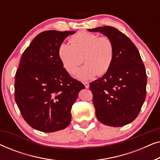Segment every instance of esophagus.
Here are the masks:
<instances>
[{
	"instance_id": "obj_1",
	"label": "esophagus",
	"mask_w": 160,
	"mask_h": 160,
	"mask_svg": "<svg viewBox=\"0 0 160 160\" xmlns=\"http://www.w3.org/2000/svg\"><path fill=\"white\" fill-rule=\"evenodd\" d=\"M84 86L87 89L89 88V82H84Z\"/></svg>"
}]
</instances>
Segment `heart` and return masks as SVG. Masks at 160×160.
I'll list each match as a JSON object with an SVG mask.
<instances>
[{
  "mask_svg": "<svg viewBox=\"0 0 160 160\" xmlns=\"http://www.w3.org/2000/svg\"><path fill=\"white\" fill-rule=\"evenodd\" d=\"M70 43L71 45L61 43L58 56L62 66L71 74L75 73L84 61L86 64L76 71V78L89 80L97 74L104 75L110 69L114 58V47L108 37L82 31L72 36Z\"/></svg>",
  "mask_w": 160,
  "mask_h": 160,
  "instance_id": "obj_1",
  "label": "heart"
}]
</instances>
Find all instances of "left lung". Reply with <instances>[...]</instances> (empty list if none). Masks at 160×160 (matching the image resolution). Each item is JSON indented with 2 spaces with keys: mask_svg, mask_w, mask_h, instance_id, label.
I'll use <instances>...</instances> for the list:
<instances>
[{
  "mask_svg": "<svg viewBox=\"0 0 160 160\" xmlns=\"http://www.w3.org/2000/svg\"><path fill=\"white\" fill-rule=\"evenodd\" d=\"M88 30L108 37L114 47L110 69L89 84L96 117L106 125H126L138 117L146 99L145 66L134 43L117 28L104 26Z\"/></svg>",
  "mask_w": 160,
  "mask_h": 160,
  "instance_id": "left-lung-1",
  "label": "left lung"
}]
</instances>
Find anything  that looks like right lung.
I'll list each match as a JSON object with an SVG mask.
<instances>
[{"label":"right lung","mask_w":160,"mask_h":160,"mask_svg":"<svg viewBox=\"0 0 160 160\" xmlns=\"http://www.w3.org/2000/svg\"><path fill=\"white\" fill-rule=\"evenodd\" d=\"M75 31L47 30L39 33L25 50L15 76V101L26 122L41 132L66 128L71 110L84 89L62 66L58 49Z\"/></svg>","instance_id":"add662e5"}]
</instances>
